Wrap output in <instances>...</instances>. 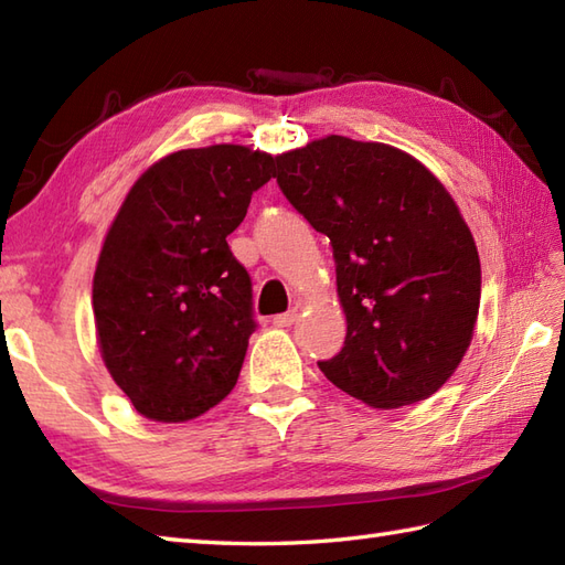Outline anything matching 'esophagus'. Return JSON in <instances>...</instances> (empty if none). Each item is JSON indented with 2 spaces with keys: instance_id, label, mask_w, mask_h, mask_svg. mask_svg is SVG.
Listing matches in <instances>:
<instances>
[{
  "instance_id": "1",
  "label": "esophagus",
  "mask_w": 565,
  "mask_h": 565,
  "mask_svg": "<svg viewBox=\"0 0 565 565\" xmlns=\"http://www.w3.org/2000/svg\"><path fill=\"white\" fill-rule=\"evenodd\" d=\"M296 320H298V310L294 308V310H289V313L276 316V318H274V326H276V328H291Z\"/></svg>"
}]
</instances>
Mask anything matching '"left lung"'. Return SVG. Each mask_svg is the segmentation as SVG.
Here are the masks:
<instances>
[{
	"label": "left lung",
	"mask_w": 565,
	"mask_h": 565,
	"mask_svg": "<svg viewBox=\"0 0 565 565\" xmlns=\"http://www.w3.org/2000/svg\"><path fill=\"white\" fill-rule=\"evenodd\" d=\"M276 170L338 264L347 338L322 374L383 411L429 398L461 364L481 306V259L449 191L413 154L344 136L276 154Z\"/></svg>",
	"instance_id": "obj_1"
}]
</instances>
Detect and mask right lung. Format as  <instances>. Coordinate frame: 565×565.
<instances>
[{
	"label": "right lung",
	"mask_w": 565,
	"mask_h": 565,
	"mask_svg": "<svg viewBox=\"0 0 565 565\" xmlns=\"http://www.w3.org/2000/svg\"><path fill=\"white\" fill-rule=\"evenodd\" d=\"M274 160L231 142L172 152L138 177L109 225L94 326L106 369L142 417L186 423L235 388L255 320L227 235Z\"/></svg>",
	"instance_id": "right-lung-1"
}]
</instances>
